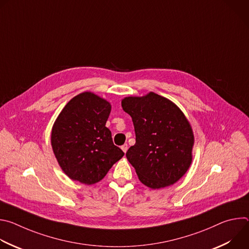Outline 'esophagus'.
Segmentation results:
<instances>
[{
  "instance_id": "esophagus-1",
  "label": "esophagus",
  "mask_w": 249,
  "mask_h": 249,
  "mask_svg": "<svg viewBox=\"0 0 249 249\" xmlns=\"http://www.w3.org/2000/svg\"><path fill=\"white\" fill-rule=\"evenodd\" d=\"M121 150H122L124 153H126L127 150H128V145H127V144H124V145L121 147Z\"/></svg>"
}]
</instances>
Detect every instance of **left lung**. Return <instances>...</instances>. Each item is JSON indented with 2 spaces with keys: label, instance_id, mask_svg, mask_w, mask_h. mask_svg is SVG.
I'll use <instances>...</instances> for the list:
<instances>
[{
  "label": "left lung",
  "instance_id": "8db88e82",
  "mask_svg": "<svg viewBox=\"0 0 249 249\" xmlns=\"http://www.w3.org/2000/svg\"><path fill=\"white\" fill-rule=\"evenodd\" d=\"M121 105L135 128L136 144L126 157L139 180L152 189L178 181L192 163L194 146L192 127L181 109L153 91L124 97Z\"/></svg>",
  "mask_w": 249,
  "mask_h": 249
}]
</instances>
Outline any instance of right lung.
Segmentation results:
<instances>
[{
	"instance_id": "add662e5",
	"label": "right lung",
	"mask_w": 249,
	"mask_h": 249,
	"mask_svg": "<svg viewBox=\"0 0 249 249\" xmlns=\"http://www.w3.org/2000/svg\"><path fill=\"white\" fill-rule=\"evenodd\" d=\"M111 104L91 91L71 99L56 118L51 146L63 172L86 185L100 181L124 153L105 127Z\"/></svg>"
}]
</instances>
